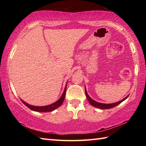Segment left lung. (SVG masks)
I'll return each instance as SVG.
<instances>
[{
    "instance_id": "1",
    "label": "left lung",
    "mask_w": 146,
    "mask_h": 146,
    "mask_svg": "<svg viewBox=\"0 0 146 146\" xmlns=\"http://www.w3.org/2000/svg\"><path fill=\"white\" fill-rule=\"evenodd\" d=\"M85 94L86 96V98H87L89 102V103L90 104V105H92V106H94L95 107H97L98 108H100V109H108V108H113L114 107L117 106V105L120 104L121 102H122L123 101H124L125 99L127 98V97H129V95L127 96L126 97H125L123 99H122V100H120L119 102H117L116 103H113V104H102V103H99V102H97L95 101L94 100H93L90 97H89V95H88L87 92H86V88H85Z\"/></svg>"
}]
</instances>
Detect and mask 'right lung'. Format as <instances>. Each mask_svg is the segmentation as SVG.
Returning a JSON list of instances; mask_svg holds the SVG:
<instances>
[{"mask_svg": "<svg viewBox=\"0 0 146 146\" xmlns=\"http://www.w3.org/2000/svg\"><path fill=\"white\" fill-rule=\"evenodd\" d=\"M66 86H65L63 94H62L61 97L59 98V100H57L56 102H54V103H53L52 104L46 105V106H42V107L33 106V105H31L28 104L26 103L25 102H24L23 100H21H21L23 102V103L26 106H27L29 108H30L31 110H34V111H39V112H47V111L48 112V111H51L52 110L56 109L57 108L61 106V105L63 104V102L64 100L65 94H66Z\"/></svg>", "mask_w": 146, "mask_h": 146, "instance_id": "obj_1", "label": "right lung"}]
</instances>
